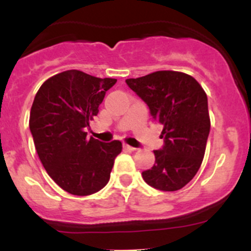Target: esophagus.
Segmentation results:
<instances>
[{
    "instance_id": "34e87169",
    "label": "esophagus",
    "mask_w": 251,
    "mask_h": 251,
    "mask_svg": "<svg viewBox=\"0 0 251 251\" xmlns=\"http://www.w3.org/2000/svg\"><path fill=\"white\" fill-rule=\"evenodd\" d=\"M124 148H125V149H127V151H137V148H136V147L128 146V144H126V143H124Z\"/></svg>"
}]
</instances>
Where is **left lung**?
<instances>
[{
    "label": "left lung",
    "instance_id": "obj_1",
    "mask_svg": "<svg viewBox=\"0 0 251 251\" xmlns=\"http://www.w3.org/2000/svg\"><path fill=\"white\" fill-rule=\"evenodd\" d=\"M126 83L164 126V146L154 151L155 163L142 177L159 191H178L203 161L210 132L206 93L194 77L171 70L127 78Z\"/></svg>",
    "mask_w": 251,
    "mask_h": 251
}]
</instances>
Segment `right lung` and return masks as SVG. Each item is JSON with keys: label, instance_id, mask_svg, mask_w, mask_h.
Listing matches in <instances>:
<instances>
[{"label": "right lung", "instance_id": "add662e5", "mask_svg": "<svg viewBox=\"0 0 251 251\" xmlns=\"http://www.w3.org/2000/svg\"><path fill=\"white\" fill-rule=\"evenodd\" d=\"M115 82L67 70L45 81L35 96L29 120L35 148L50 178L68 193L90 196L109 181L121 142L88 138L86 130Z\"/></svg>", "mask_w": 251, "mask_h": 251}]
</instances>
